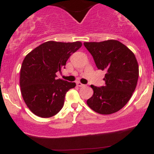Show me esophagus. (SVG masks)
Masks as SVG:
<instances>
[{
    "label": "esophagus",
    "instance_id": "34e87169",
    "mask_svg": "<svg viewBox=\"0 0 154 154\" xmlns=\"http://www.w3.org/2000/svg\"><path fill=\"white\" fill-rule=\"evenodd\" d=\"M76 85H77V86H79V87H85V85L82 84V83H81V82H77Z\"/></svg>",
    "mask_w": 154,
    "mask_h": 154
}]
</instances>
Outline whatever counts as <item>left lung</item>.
Instances as JSON below:
<instances>
[{
    "label": "left lung",
    "instance_id": "left-lung-1",
    "mask_svg": "<svg viewBox=\"0 0 154 154\" xmlns=\"http://www.w3.org/2000/svg\"><path fill=\"white\" fill-rule=\"evenodd\" d=\"M99 69L106 70L105 86L91 85L94 94L87 104L94 112L110 115L121 110L130 100L138 79V64L135 54L115 39L84 42Z\"/></svg>",
    "mask_w": 154,
    "mask_h": 154
}]
</instances>
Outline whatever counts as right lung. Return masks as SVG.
<instances>
[{
	"mask_svg": "<svg viewBox=\"0 0 154 154\" xmlns=\"http://www.w3.org/2000/svg\"><path fill=\"white\" fill-rule=\"evenodd\" d=\"M82 45L79 41H48L25 56L20 71L21 93L35 115L50 118L61 110L66 92L75 88V83L57 79L56 72L64 67L71 54Z\"/></svg>",
	"mask_w": 154,
	"mask_h": 154,
	"instance_id": "add662e5",
	"label": "right lung"
}]
</instances>
